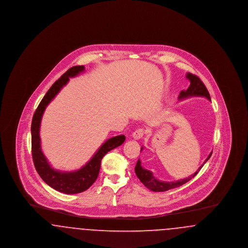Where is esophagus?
<instances>
[{"label": "esophagus", "instance_id": "1", "mask_svg": "<svg viewBox=\"0 0 248 248\" xmlns=\"http://www.w3.org/2000/svg\"><path fill=\"white\" fill-rule=\"evenodd\" d=\"M143 135H144V131L143 129H138L136 130L133 134H132V137H133V139L134 140H140L142 137H143Z\"/></svg>", "mask_w": 248, "mask_h": 248}]
</instances>
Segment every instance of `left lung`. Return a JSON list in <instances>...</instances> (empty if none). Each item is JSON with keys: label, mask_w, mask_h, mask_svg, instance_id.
<instances>
[{"label": "left lung", "mask_w": 248, "mask_h": 248, "mask_svg": "<svg viewBox=\"0 0 248 248\" xmlns=\"http://www.w3.org/2000/svg\"><path fill=\"white\" fill-rule=\"evenodd\" d=\"M186 77H187V79H189L190 84L187 90H182L180 92L179 96H178L179 99H185V98H188L190 96H204L208 100H211L208 90L206 89L205 85L201 81L200 78L198 76L188 72ZM142 150H143V147L141 148V151ZM211 155H212V152L208 155V157L204 161L203 165L206 163V161L209 160ZM203 165H201L200 167L198 168V170L193 175H190L189 177H186L184 179H180L177 181H171V182H165V181L158 180L156 177H154V174L150 170H147L142 167L141 162L140 159L135 167V172H136L137 177L140 178V180L148 189H151L153 191H165L168 189H175L177 187H180L183 184L187 183L192 177H195L199 173L201 168L203 166Z\"/></svg>", "instance_id": "8db88e82"}]
</instances>
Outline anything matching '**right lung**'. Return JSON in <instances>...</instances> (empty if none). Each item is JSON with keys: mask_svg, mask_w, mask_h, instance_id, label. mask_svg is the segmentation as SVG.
<instances>
[{"mask_svg": "<svg viewBox=\"0 0 248 248\" xmlns=\"http://www.w3.org/2000/svg\"><path fill=\"white\" fill-rule=\"evenodd\" d=\"M83 71V66H74L66 71L58 81H56L36 108L31 122V153L36 171L51 188L66 194L80 193L90 188L97 178L102 158L108 154V152L121 146L125 140V137L124 135L108 140L101 145L91 160L76 171L61 172L52 168V166L49 165L41 147L40 126L43 114L48 104L59 94L62 87L70 81V78L77 76Z\"/></svg>", "mask_w": 248, "mask_h": 248, "instance_id": "1", "label": "right lung"}]
</instances>
